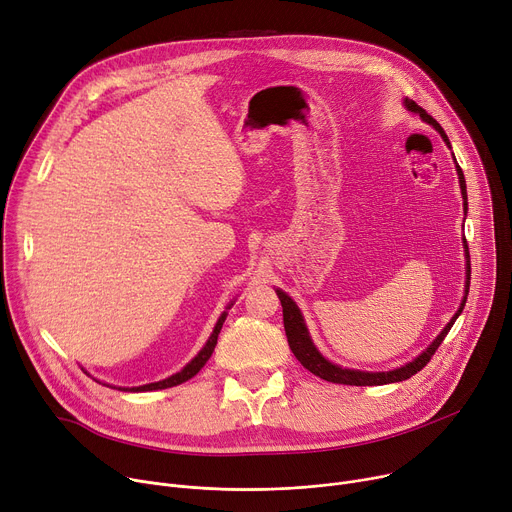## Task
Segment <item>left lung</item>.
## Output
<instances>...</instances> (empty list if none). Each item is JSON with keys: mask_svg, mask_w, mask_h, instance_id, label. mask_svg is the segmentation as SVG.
I'll return each mask as SVG.
<instances>
[{"mask_svg": "<svg viewBox=\"0 0 512 512\" xmlns=\"http://www.w3.org/2000/svg\"><path fill=\"white\" fill-rule=\"evenodd\" d=\"M404 106L421 116L425 122L433 124L435 130H439V134L443 136V141L447 143V147L451 149L449 145V138L445 134V130L439 126V122L427 114L421 106H418L416 102L412 100H404ZM457 167V175H459V185H461V196H463V206H466L468 210V192H466V179H463V171L459 165ZM466 257H468V282H466V292H470V251H468V245H466ZM277 298H280L282 302V308H284V329H286V337H288V345L292 349V353L296 355V359L308 369L312 371L314 376L327 380V382H333V384H345V386H382V384H392V382H402V380H408L412 378L416 371H421L429 361L431 357L435 355V351L439 349V345L443 343V339L447 337V333L451 331L455 318L461 314L463 306H466V298H463L459 310L455 312V316L449 320L447 327L441 331V335L427 347V351H423L421 355H418L414 361L398 367V369H392V371H376V374H371V371H357V369H343L335 363H331L329 359H324L318 349L312 345V339L308 335V329L304 324V318L296 306V302L282 290H277Z\"/></svg>", "mask_w": 512, "mask_h": 512, "instance_id": "1", "label": "left lung"}]
</instances>
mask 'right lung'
Wrapping results in <instances>:
<instances>
[{
	"label": "right lung",
	"instance_id": "1",
	"mask_svg": "<svg viewBox=\"0 0 512 512\" xmlns=\"http://www.w3.org/2000/svg\"><path fill=\"white\" fill-rule=\"evenodd\" d=\"M224 318H226V312L218 318V322H216V327H214V331H212V335H210V339H208V343L204 345V349L188 363L185 365L179 374H173L171 378H167V380H163V382H155V384H145V386H138V388H130V392H151V390H161V388H171V386H177V384H183V382H188L190 378H194L198 371L204 367V363L210 359V355L214 353V347H216V341H218V333H220V329H222V322H224Z\"/></svg>",
	"mask_w": 512,
	"mask_h": 512
}]
</instances>
